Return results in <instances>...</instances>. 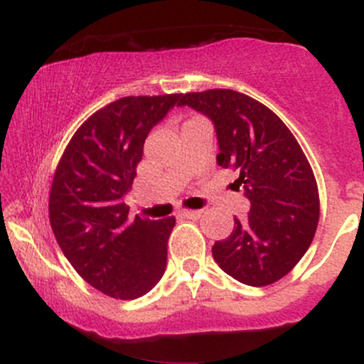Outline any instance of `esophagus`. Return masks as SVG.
Returning a JSON list of instances; mask_svg holds the SVG:
<instances>
[{
  "label": "esophagus",
  "mask_w": 364,
  "mask_h": 364,
  "mask_svg": "<svg viewBox=\"0 0 364 364\" xmlns=\"http://www.w3.org/2000/svg\"><path fill=\"white\" fill-rule=\"evenodd\" d=\"M179 215L185 217V219H198L202 215V210H188V208H185V210L179 212Z\"/></svg>",
  "instance_id": "34e87169"
}]
</instances>
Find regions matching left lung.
<instances>
[{
  "label": "left lung",
  "mask_w": 364,
  "mask_h": 364,
  "mask_svg": "<svg viewBox=\"0 0 364 364\" xmlns=\"http://www.w3.org/2000/svg\"><path fill=\"white\" fill-rule=\"evenodd\" d=\"M214 121L220 168L237 173L250 200L212 255L225 274L246 286L277 282L310 248L320 219L315 174L284 121L250 95L229 89L190 92L179 101Z\"/></svg>",
  "instance_id": "left-lung-1"
}]
</instances>
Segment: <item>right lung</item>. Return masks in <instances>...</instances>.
<instances>
[{"instance_id": "1", "label": "right lung", "mask_w": 364, "mask_h": 364, "mask_svg": "<svg viewBox=\"0 0 364 364\" xmlns=\"http://www.w3.org/2000/svg\"><path fill=\"white\" fill-rule=\"evenodd\" d=\"M183 94L129 95L95 111L66 145L49 193V223L85 282L116 299L147 294L161 281L176 219L129 217L132 188L149 132Z\"/></svg>"}]
</instances>
